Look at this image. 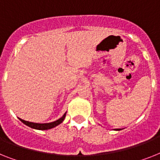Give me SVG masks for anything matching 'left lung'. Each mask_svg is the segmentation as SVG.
Returning a JSON list of instances; mask_svg holds the SVG:
<instances>
[{
  "label": "left lung",
  "instance_id": "left-lung-1",
  "mask_svg": "<svg viewBox=\"0 0 160 160\" xmlns=\"http://www.w3.org/2000/svg\"><path fill=\"white\" fill-rule=\"evenodd\" d=\"M115 130H119V129H115Z\"/></svg>",
  "mask_w": 160,
  "mask_h": 160
}]
</instances>
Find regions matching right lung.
<instances>
[{"label":"right lung","mask_w":160,"mask_h":160,"mask_svg":"<svg viewBox=\"0 0 160 160\" xmlns=\"http://www.w3.org/2000/svg\"><path fill=\"white\" fill-rule=\"evenodd\" d=\"M66 113L62 115V117L60 118L59 119H58L56 121L52 122V123H32V122H28L25 121L23 119H19L24 124L29 126L30 128H35V129H39V130H47V129H50L52 128H54L57 125L60 124L63 121L64 119H65Z\"/></svg>","instance_id":"add662e5"}]
</instances>
